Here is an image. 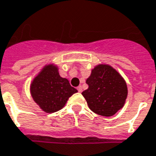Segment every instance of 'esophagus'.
I'll list each match as a JSON object with an SVG mask.
<instances>
[{
  "mask_svg": "<svg viewBox=\"0 0 156 156\" xmlns=\"http://www.w3.org/2000/svg\"><path fill=\"white\" fill-rule=\"evenodd\" d=\"M77 89H78V92H79V93H81L82 91H83V89H82V86L81 85L78 86V88H77Z\"/></svg>",
  "mask_w": 156,
  "mask_h": 156,
  "instance_id": "esophagus-1",
  "label": "esophagus"
}]
</instances>
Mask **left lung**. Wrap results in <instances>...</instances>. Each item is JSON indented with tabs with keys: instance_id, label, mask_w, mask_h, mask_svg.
I'll use <instances>...</instances> for the list:
<instances>
[{
	"instance_id": "8db88e82",
	"label": "left lung",
	"mask_w": 156,
	"mask_h": 156,
	"mask_svg": "<svg viewBox=\"0 0 156 156\" xmlns=\"http://www.w3.org/2000/svg\"><path fill=\"white\" fill-rule=\"evenodd\" d=\"M86 83L89 88L82 94L93 112L112 116L123 107L127 96V83L112 66L97 65L91 71Z\"/></svg>"
}]
</instances>
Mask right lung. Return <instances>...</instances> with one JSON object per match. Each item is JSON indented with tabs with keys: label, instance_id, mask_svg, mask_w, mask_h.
<instances>
[{
	"label": "right lung",
	"instance_id": "obj_1",
	"mask_svg": "<svg viewBox=\"0 0 156 156\" xmlns=\"http://www.w3.org/2000/svg\"><path fill=\"white\" fill-rule=\"evenodd\" d=\"M78 90L72 87L67 78H62L58 67L45 65L30 84V93L40 108L46 113L60 111Z\"/></svg>",
	"mask_w": 156,
	"mask_h": 156
}]
</instances>
